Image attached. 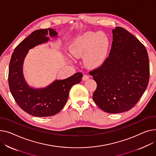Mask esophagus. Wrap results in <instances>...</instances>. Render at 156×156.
Wrapping results in <instances>:
<instances>
[{
    "mask_svg": "<svg viewBox=\"0 0 156 156\" xmlns=\"http://www.w3.org/2000/svg\"><path fill=\"white\" fill-rule=\"evenodd\" d=\"M89 78H90V76H89L88 75H84L83 76V81H86V80H88Z\"/></svg>",
    "mask_w": 156,
    "mask_h": 156,
    "instance_id": "34e87169",
    "label": "esophagus"
}]
</instances>
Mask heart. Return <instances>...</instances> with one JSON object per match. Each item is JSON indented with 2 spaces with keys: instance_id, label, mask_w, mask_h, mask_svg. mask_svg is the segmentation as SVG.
I'll return each instance as SVG.
<instances>
[{
  "instance_id": "1",
  "label": "heart",
  "mask_w": 156,
  "mask_h": 156,
  "mask_svg": "<svg viewBox=\"0 0 156 156\" xmlns=\"http://www.w3.org/2000/svg\"><path fill=\"white\" fill-rule=\"evenodd\" d=\"M109 46V38L105 33L87 31L74 40L70 52L76 58L84 57L85 63L94 68L104 62Z\"/></svg>"
}]
</instances>
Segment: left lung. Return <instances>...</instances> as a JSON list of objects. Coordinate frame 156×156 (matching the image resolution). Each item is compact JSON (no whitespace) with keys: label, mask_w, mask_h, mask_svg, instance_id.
Wrapping results in <instances>:
<instances>
[{"label":"left lung","mask_w":156,"mask_h":156,"mask_svg":"<svg viewBox=\"0 0 156 156\" xmlns=\"http://www.w3.org/2000/svg\"><path fill=\"white\" fill-rule=\"evenodd\" d=\"M109 56L90 72L97 83L94 102L102 110L120 113L136 105L149 80V61L145 46L126 29L112 30Z\"/></svg>","instance_id":"left-lung-1"}]
</instances>
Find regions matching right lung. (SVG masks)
<instances>
[{"instance_id": "1", "label": "right lung", "mask_w": 156, "mask_h": 156, "mask_svg": "<svg viewBox=\"0 0 156 156\" xmlns=\"http://www.w3.org/2000/svg\"><path fill=\"white\" fill-rule=\"evenodd\" d=\"M51 37H57L54 29L34 30L15 48L9 68V85L17 105L24 112L34 117L53 116L64 107L69 91L81 81V73H76L65 80H56L44 88L30 87L23 75V63L29 50L47 43Z\"/></svg>"}]
</instances>
